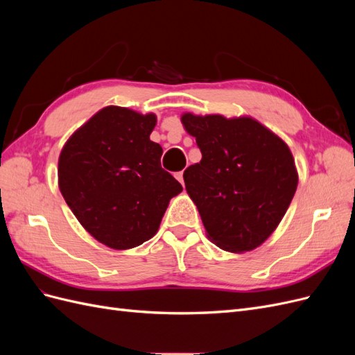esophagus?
<instances>
[{
	"mask_svg": "<svg viewBox=\"0 0 355 355\" xmlns=\"http://www.w3.org/2000/svg\"><path fill=\"white\" fill-rule=\"evenodd\" d=\"M175 178H176V179H178L179 182H180V184H182V185H184V187H185V184H184V171H178V173L175 175Z\"/></svg>",
	"mask_w": 355,
	"mask_h": 355,
	"instance_id": "34e87169",
	"label": "esophagus"
}]
</instances>
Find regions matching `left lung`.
I'll list each match as a JSON object with an SVG mask.
<instances>
[{
  "mask_svg": "<svg viewBox=\"0 0 355 355\" xmlns=\"http://www.w3.org/2000/svg\"><path fill=\"white\" fill-rule=\"evenodd\" d=\"M180 120L202 155L185 170L184 180L207 237L232 253L259 247L296 192L297 171L288 146L250 116L188 112Z\"/></svg>",
  "mask_w": 355,
  "mask_h": 355,
  "instance_id": "1",
  "label": "left lung"
}]
</instances>
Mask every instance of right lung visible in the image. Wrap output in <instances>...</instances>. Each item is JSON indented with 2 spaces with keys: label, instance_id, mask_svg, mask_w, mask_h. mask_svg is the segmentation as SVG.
I'll list each match as a JSON object with an SVG mask.
<instances>
[{
  "label": "right lung",
  "instance_id": "obj_1",
  "mask_svg": "<svg viewBox=\"0 0 355 355\" xmlns=\"http://www.w3.org/2000/svg\"><path fill=\"white\" fill-rule=\"evenodd\" d=\"M154 114L106 106L75 132L59 157V189L92 237L115 250L157 234L182 185L161 167L163 148L149 139Z\"/></svg>",
  "mask_w": 355,
  "mask_h": 355
}]
</instances>
